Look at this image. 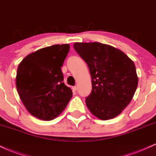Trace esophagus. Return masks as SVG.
I'll return each instance as SVG.
<instances>
[{"mask_svg": "<svg viewBox=\"0 0 156 156\" xmlns=\"http://www.w3.org/2000/svg\"><path fill=\"white\" fill-rule=\"evenodd\" d=\"M72 90L74 91H76L77 90V87L76 86H74V87H72Z\"/></svg>", "mask_w": 156, "mask_h": 156, "instance_id": "34e87169", "label": "esophagus"}]
</instances>
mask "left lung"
Here are the masks:
<instances>
[{
    "label": "left lung",
    "instance_id": "8db88e82",
    "mask_svg": "<svg viewBox=\"0 0 156 156\" xmlns=\"http://www.w3.org/2000/svg\"><path fill=\"white\" fill-rule=\"evenodd\" d=\"M74 48L87 64L92 79V92L85 100L88 109L101 120L117 117L138 85L133 60L119 49L99 42H76Z\"/></svg>",
    "mask_w": 156,
    "mask_h": 156
}]
</instances>
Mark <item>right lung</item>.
<instances>
[{"instance_id": "1", "label": "right lung", "mask_w": 156, "mask_h": 156, "mask_svg": "<svg viewBox=\"0 0 156 156\" xmlns=\"http://www.w3.org/2000/svg\"><path fill=\"white\" fill-rule=\"evenodd\" d=\"M70 46L55 44L27 55L20 62L16 87L28 112L40 120H52L63 112L72 97L61 71Z\"/></svg>"}]
</instances>
